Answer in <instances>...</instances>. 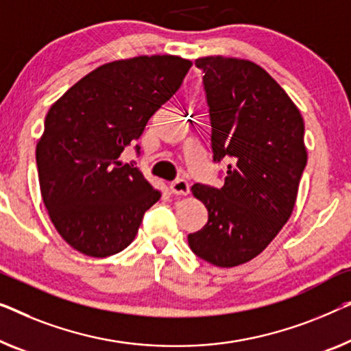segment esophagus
Segmentation results:
<instances>
[{"label":"esophagus","mask_w":351,"mask_h":351,"mask_svg":"<svg viewBox=\"0 0 351 351\" xmlns=\"http://www.w3.org/2000/svg\"><path fill=\"white\" fill-rule=\"evenodd\" d=\"M169 188H171L172 195H177V196H186L188 193H190V185H188V182L184 179L174 180L169 185Z\"/></svg>","instance_id":"obj_1"}]
</instances>
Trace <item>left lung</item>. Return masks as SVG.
<instances>
[{
  "mask_svg": "<svg viewBox=\"0 0 351 351\" xmlns=\"http://www.w3.org/2000/svg\"><path fill=\"white\" fill-rule=\"evenodd\" d=\"M212 125L213 161H228L225 185L195 184L209 220L188 234L195 255L234 267L260 255L291 217L307 165L304 120L261 66L226 57L197 58Z\"/></svg>",
  "mask_w": 351,
  "mask_h": 351,
  "instance_id": "1",
  "label": "left lung"
}]
</instances>
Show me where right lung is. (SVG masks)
Here are the masks:
<instances>
[{
  "label": "right lung",
  "instance_id": "add662e5",
  "mask_svg": "<svg viewBox=\"0 0 351 351\" xmlns=\"http://www.w3.org/2000/svg\"><path fill=\"white\" fill-rule=\"evenodd\" d=\"M190 68V60L174 55L117 60L91 71L49 109L36 145L40 195L74 250L110 256L138 234L161 193L119 158Z\"/></svg>",
  "mask_w": 351,
  "mask_h": 351
}]
</instances>
